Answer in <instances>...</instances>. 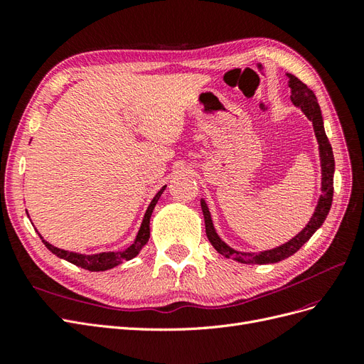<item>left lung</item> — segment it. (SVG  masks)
Listing matches in <instances>:
<instances>
[{
    "instance_id": "1",
    "label": "left lung",
    "mask_w": 364,
    "mask_h": 364,
    "mask_svg": "<svg viewBox=\"0 0 364 364\" xmlns=\"http://www.w3.org/2000/svg\"><path fill=\"white\" fill-rule=\"evenodd\" d=\"M289 75V86L291 90V102L296 107H299L301 111L305 114V117L313 123L314 134L318 142V155H321V167H322V194L318 197L317 206L314 209V214L310 218L308 225L301 230L299 234L293 237L287 243H284L278 247L270 249V250H262L258 253H252V252H240L232 247H229L225 241L218 237L215 232L211 214H209V209L206 202L202 199V211L205 217V229H206V237L209 240V243L214 246V249L222 253L226 258H232L238 262L243 264H272V262H278L285 258L291 257L293 253L299 250L308 240L311 238V235L316 232V230L322 226L325 222V218L331 209L333 203V193H334V155H333V147L329 144L328 136L325 134L323 129V118L321 112V106L317 103V98L314 92L308 87L304 82H301L297 77L287 74Z\"/></svg>"
}]
</instances>
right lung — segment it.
Returning <instances> with one entry per match:
<instances>
[{
    "mask_svg": "<svg viewBox=\"0 0 364 364\" xmlns=\"http://www.w3.org/2000/svg\"><path fill=\"white\" fill-rule=\"evenodd\" d=\"M165 186H167V185H164L162 188L158 191V194L153 197V200L150 202L147 211L144 214V218H142V223H141V228L138 230V235H136L135 241L124 250H121V252H102V253H95V255H83V253H75V252H68V250H63V249H59V247H54L53 245L48 243V241L43 240L41 237V234H39V237L42 240V243L46 245L47 249L51 250L54 255H58L62 259H67L68 262H73L74 266H79L82 269L91 270V272H103V270H107V269H112L121 262L135 258L139 253V250L146 246V243L150 238V217H151L153 209H155V206L159 200L161 194L165 190Z\"/></svg>",
    "mask_w": 364,
    "mask_h": 364,
    "instance_id": "1",
    "label": "right lung"
}]
</instances>
